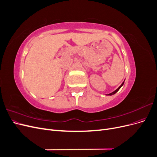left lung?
Wrapping results in <instances>:
<instances>
[{"label": "left lung", "mask_w": 157, "mask_h": 157, "mask_svg": "<svg viewBox=\"0 0 157 157\" xmlns=\"http://www.w3.org/2000/svg\"><path fill=\"white\" fill-rule=\"evenodd\" d=\"M123 84H124V82H122V84L121 85V86H120L119 87H118V88H117V89L115 90V91H114L113 92H112V93H111V94H108V95H109V96H111V95H113V94H115V93H117V92L118 91V90H119V89H120V88L122 87V86Z\"/></svg>", "instance_id": "left-lung-1"}]
</instances>
